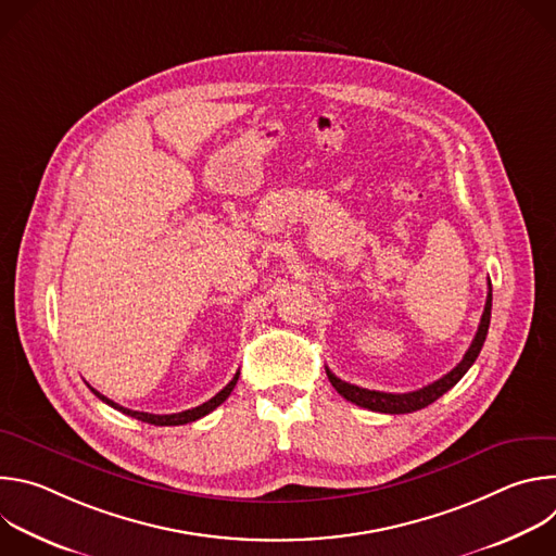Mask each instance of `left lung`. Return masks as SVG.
I'll return each instance as SVG.
<instances>
[{
  "mask_svg": "<svg viewBox=\"0 0 556 556\" xmlns=\"http://www.w3.org/2000/svg\"><path fill=\"white\" fill-rule=\"evenodd\" d=\"M491 305H493V286H491V279H489V294H486V305H484L482 321H480L478 334H475V339H472L470 348L466 350L464 358L448 374H444L440 380H435V382H431V384H427L422 389H416V391H409V393H387V391L363 389V387H356V384H350V382L337 378L330 369H326L328 378H330L332 387L343 395L345 401H350V403H354L358 407H365L369 412L412 414V412L425 409L431 403H435L440 395H444L451 387H455L459 382V378L470 369L475 358L480 356L482 345H484L486 334H489V326H491Z\"/></svg>",
  "mask_w": 556,
  "mask_h": 556,
  "instance_id": "8db88e82",
  "label": "left lung"
}]
</instances>
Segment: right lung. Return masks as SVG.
<instances>
[{
	"label": "right lung",
	"mask_w": 556,
	"mask_h": 556,
	"mask_svg": "<svg viewBox=\"0 0 556 556\" xmlns=\"http://www.w3.org/2000/svg\"><path fill=\"white\" fill-rule=\"evenodd\" d=\"M237 378H240V371H237L235 376H232V380L219 391V393H215L211 401H206V403H202L200 407H193V409H187V412H180V414H167V416H155V414H147V412H131V409H127V407H121V405H116L114 401H110V399H105L103 393H99L97 389H92L94 391V395H99V399L103 401V403H108L110 407H114V409H118V412H123L125 416H131V418H136V420H140V422H147V425H155V427H178V425H187V422H195V420H200V418H204L206 414H211L213 409H217L228 395H230V391H232V387H235V382H237Z\"/></svg>",
	"instance_id": "1"
}]
</instances>
